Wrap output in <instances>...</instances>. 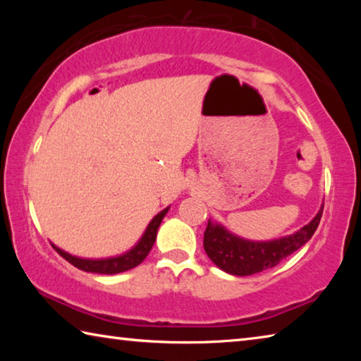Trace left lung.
I'll return each instance as SVG.
<instances>
[{
  "instance_id": "left-lung-1",
  "label": "left lung",
  "mask_w": 361,
  "mask_h": 361,
  "mask_svg": "<svg viewBox=\"0 0 361 361\" xmlns=\"http://www.w3.org/2000/svg\"><path fill=\"white\" fill-rule=\"evenodd\" d=\"M323 207L317 216L293 235L271 242H250L229 234L223 226L209 221L204 232V248L209 258L232 276H252L277 266L286 256L309 242L319 228Z\"/></svg>"
}]
</instances>
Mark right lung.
<instances>
[{
    "label": "right lung",
    "mask_w": 361,
    "mask_h": 361,
    "mask_svg": "<svg viewBox=\"0 0 361 361\" xmlns=\"http://www.w3.org/2000/svg\"><path fill=\"white\" fill-rule=\"evenodd\" d=\"M169 209L162 210L159 215H156L152 218V221L149 223L148 229L143 234L142 239L137 243L135 247H133L130 252H127L126 255L122 256H116V258H108V259H82V258H76V256H71L68 253H65L63 250L57 248L56 245H52L56 248V252L65 258L66 261L70 262L78 269H81V271L85 272H94V274H119V272H124V271H129V269L138 266L140 262H142L146 256H148L149 250L154 245V240H156V234H157V229L159 226H161L162 218L166 216Z\"/></svg>",
    "instance_id": "add662e5"
}]
</instances>
